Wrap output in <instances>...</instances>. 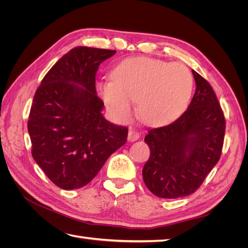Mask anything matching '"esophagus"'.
I'll return each instance as SVG.
<instances>
[{
  "instance_id": "esophagus-1",
  "label": "esophagus",
  "mask_w": 248,
  "mask_h": 248,
  "mask_svg": "<svg viewBox=\"0 0 248 248\" xmlns=\"http://www.w3.org/2000/svg\"><path fill=\"white\" fill-rule=\"evenodd\" d=\"M139 139H140V133L137 130L130 128L129 131H128V140L129 141H136Z\"/></svg>"
}]
</instances>
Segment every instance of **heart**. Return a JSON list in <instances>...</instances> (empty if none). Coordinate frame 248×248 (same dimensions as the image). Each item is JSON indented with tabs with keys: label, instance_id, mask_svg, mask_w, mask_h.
Returning a JSON list of instances; mask_svg holds the SVG:
<instances>
[{
	"label": "heart",
	"instance_id": "b5f03b06",
	"mask_svg": "<svg viewBox=\"0 0 248 248\" xmlns=\"http://www.w3.org/2000/svg\"><path fill=\"white\" fill-rule=\"evenodd\" d=\"M192 89V74L186 66L149 57L123 60L111 78L97 84L101 99L116 119L127 121L137 99L138 114L149 125L175 121L188 106Z\"/></svg>",
	"mask_w": 248,
	"mask_h": 248
}]
</instances>
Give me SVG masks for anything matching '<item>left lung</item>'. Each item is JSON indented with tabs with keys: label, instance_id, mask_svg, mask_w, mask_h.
Masks as SVG:
<instances>
[{
	"label": "left lung",
	"instance_id": "8db88e82",
	"mask_svg": "<svg viewBox=\"0 0 248 248\" xmlns=\"http://www.w3.org/2000/svg\"><path fill=\"white\" fill-rule=\"evenodd\" d=\"M196 93L184 114L170 125L150 129L145 141L150 157L142 179L156 197L189 196L218 162L226 119L209 82L192 70Z\"/></svg>",
	"mask_w": 248,
	"mask_h": 248
}]
</instances>
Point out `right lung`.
I'll use <instances>...</instances> for the list:
<instances>
[{"label": "right lung", "instance_id": "obj_1", "mask_svg": "<svg viewBox=\"0 0 248 248\" xmlns=\"http://www.w3.org/2000/svg\"><path fill=\"white\" fill-rule=\"evenodd\" d=\"M115 54L72 48L51 67L34 95L28 121L32 156L60 188L87 185L127 140L128 128L102 116L104 104L95 88L98 66Z\"/></svg>", "mask_w": 248, "mask_h": 248}]
</instances>
